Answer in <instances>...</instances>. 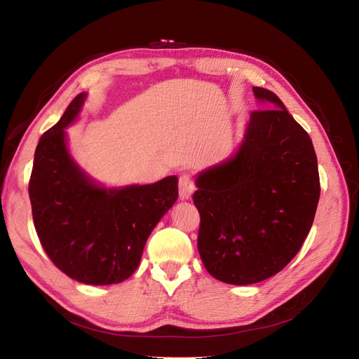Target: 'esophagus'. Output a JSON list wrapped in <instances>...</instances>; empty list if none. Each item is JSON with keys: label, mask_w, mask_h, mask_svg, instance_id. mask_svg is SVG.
I'll use <instances>...</instances> for the list:
<instances>
[{"label": "esophagus", "mask_w": 359, "mask_h": 359, "mask_svg": "<svg viewBox=\"0 0 359 359\" xmlns=\"http://www.w3.org/2000/svg\"><path fill=\"white\" fill-rule=\"evenodd\" d=\"M178 187H180V198L182 201L190 199L193 191L196 190V186H194L193 178L189 175V173H182L178 181Z\"/></svg>", "instance_id": "esophagus-1"}]
</instances>
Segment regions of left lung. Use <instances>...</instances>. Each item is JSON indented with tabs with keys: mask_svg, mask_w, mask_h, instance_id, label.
<instances>
[{
	"mask_svg": "<svg viewBox=\"0 0 359 359\" xmlns=\"http://www.w3.org/2000/svg\"><path fill=\"white\" fill-rule=\"evenodd\" d=\"M253 93L268 109L250 114L235 156L201 172L193 194L206 271L240 286L273 277L297 256L320 196L309 133L273 91Z\"/></svg>",
	"mask_w": 359,
	"mask_h": 359,
	"instance_id": "1",
	"label": "left lung"
}]
</instances>
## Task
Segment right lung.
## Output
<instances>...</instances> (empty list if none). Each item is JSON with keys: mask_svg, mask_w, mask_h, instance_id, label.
<instances>
[{"mask_svg": "<svg viewBox=\"0 0 359 359\" xmlns=\"http://www.w3.org/2000/svg\"><path fill=\"white\" fill-rule=\"evenodd\" d=\"M85 97L76 95L39 140L28 186L32 220L43 250L64 274L85 285H115L136 271L149 233L178 198V178L104 189L86 177L64 132Z\"/></svg>", "mask_w": 359, "mask_h": 359, "instance_id": "add662e5", "label": "right lung"}]
</instances>
